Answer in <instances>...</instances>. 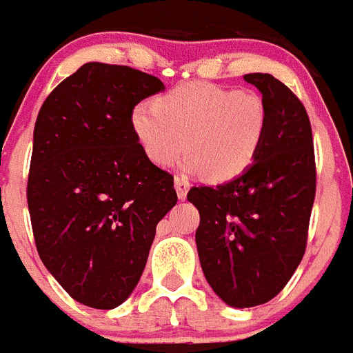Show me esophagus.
Instances as JSON below:
<instances>
[{
    "instance_id": "34e87169",
    "label": "esophagus",
    "mask_w": 353,
    "mask_h": 353,
    "mask_svg": "<svg viewBox=\"0 0 353 353\" xmlns=\"http://www.w3.org/2000/svg\"><path fill=\"white\" fill-rule=\"evenodd\" d=\"M174 185H176V192H177V197L181 201L186 199V194H188V188H190V183L186 181L185 177H179L176 176L174 179Z\"/></svg>"
}]
</instances>
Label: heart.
Instances as JSON below:
<instances>
[{"label":"heart","mask_w":353,"mask_h":353,"mask_svg":"<svg viewBox=\"0 0 353 353\" xmlns=\"http://www.w3.org/2000/svg\"><path fill=\"white\" fill-rule=\"evenodd\" d=\"M268 121L260 94L204 82L177 85L158 102L141 100L131 112L132 132L154 165L172 167L186 147V172L210 183L233 181L253 165Z\"/></svg>","instance_id":"obj_1"}]
</instances>
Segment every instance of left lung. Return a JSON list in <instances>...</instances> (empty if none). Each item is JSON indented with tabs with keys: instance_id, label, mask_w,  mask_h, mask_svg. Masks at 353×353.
Here are the masks:
<instances>
[{
	"instance_id": "1",
	"label": "left lung",
	"mask_w": 353,
	"mask_h": 353,
	"mask_svg": "<svg viewBox=\"0 0 353 353\" xmlns=\"http://www.w3.org/2000/svg\"><path fill=\"white\" fill-rule=\"evenodd\" d=\"M244 81L262 93L268 132L259 158L241 177L215 188L194 186L195 232L206 282L235 309L268 303L303 259L316 195L312 129L303 103L269 73Z\"/></svg>"
}]
</instances>
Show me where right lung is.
I'll return each instance as SVG.
<instances>
[{
  "mask_svg": "<svg viewBox=\"0 0 353 353\" xmlns=\"http://www.w3.org/2000/svg\"><path fill=\"white\" fill-rule=\"evenodd\" d=\"M154 75L88 62L48 94L34 127L28 210L44 268L79 303L109 310L131 296L156 226L177 203L174 177L145 156L136 103Z\"/></svg>",
  "mask_w": 353,
  "mask_h": 353,
  "instance_id": "obj_1",
  "label": "right lung"
}]
</instances>
